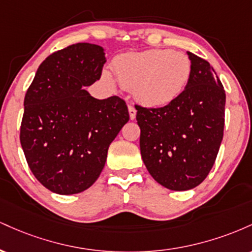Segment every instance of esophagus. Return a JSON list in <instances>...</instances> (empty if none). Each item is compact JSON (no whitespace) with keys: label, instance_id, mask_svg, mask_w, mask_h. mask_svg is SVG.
Instances as JSON below:
<instances>
[{"label":"esophagus","instance_id":"esophagus-1","mask_svg":"<svg viewBox=\"0 0 252 252\" xmlns=\"http://www.w3.org/2000/svg\"><path fill=\"white\" fill-rule=\"evenodd\" d=\"M128 110H129L130 120H135V117H136V109H135V106L132 105V104H130V105H128Z\"/></svg>","mask_w":252,"mask_h":252}]
</instances>
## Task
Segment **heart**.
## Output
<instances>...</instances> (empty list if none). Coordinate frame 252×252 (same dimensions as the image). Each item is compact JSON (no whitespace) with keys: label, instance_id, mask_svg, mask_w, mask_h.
<instances>
[{"label":"heart","instance_id":"1","mask_svg":"<svg viewBox=\"0 0 252 252\" xmlns=\"http://www.w3.org/2000/svg\"><path fill=\"white\" fill-rule=\"evenodd\" d=\"M112 72L123 88L132 90L144 105L163 106L182 94L192 73L189 58L180 52L149 50L118 56L112 63ZM102 82L115 88V79L108 71Z\"/></svg>","mask_w":252,"mask_h":252}]
</instances>
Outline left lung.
<instances>
[{
  "label": "left lung",
  "instance_id": "obj_1",
  "mask_svg": "<svg viewBox=\"0 0 252 252\" xmlns=\"http://www.w3.org/2000/svg\"><path fill=\"white\" fill-rule=\"evenodd\" d=\"M189 58L192 73L175 100L161 108L135 104L143 162L173 190L194 189L206 179L224 135V86L209 62L190 52Z\"/></svg>",
  "mask_w": 252,
  "mask_h": 252
}]
</instances>
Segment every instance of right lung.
Returning <instances> with one entry per match:
<instances>
[{"label": "right lung", "mask_w": 252, "mask_h": 252, "mask_svg": "<svg viewBox=\"0 0 252 252\" xmlns=\"http://www.w3.org/2000/svg\"><path fill=\"white\" fill-rule=\"evenodd\" d=\"M105 62L100 46L70 45L43 60L26 92L20 142L36 180L58 194L94 184L129 121L122 98L96 99L84 89L100 79Z\"/></svg>", "instance_id": "right-lung-1"}]
</instances>
